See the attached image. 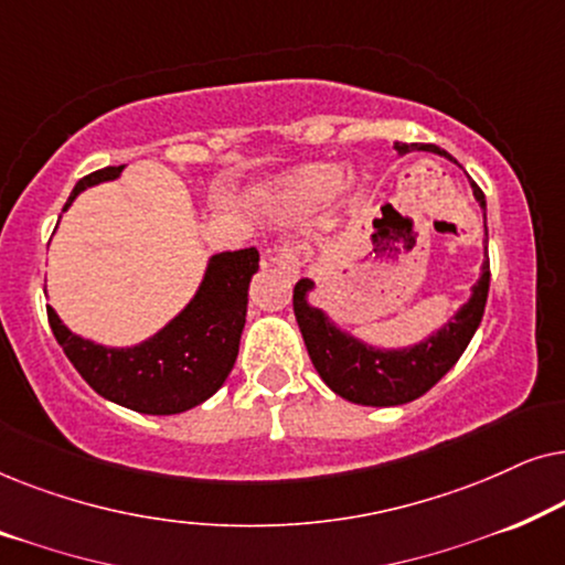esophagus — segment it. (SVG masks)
<instances>
[{"instance_id":"obj_1","label":"esophagus","mask_w":565,"mask_h":565,"mask_svg":"<svg viewBox=\"0 0 565 565\" xmlns=\"http://www.w3.org/2000/svg\"><path fill=\"white\" fill-rule=\"evenodd\" d=\"M267 259L277 265L285 273L290 275H298L300 273V254L292 244H280V246H273V249L267 252Z\"/></svg>"}]
</instances>
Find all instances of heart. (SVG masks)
I'll return each instance as SVG.
<instances>
[{
	"mask_svg": "<svg viewBox=\"0 0 565 565\" xmlns=\"http://www.w3.org/2000/svg\"><path fill=\"white\" fill-rule=\"evenodd\" d=\"M347 184V172L337 164H308L282 177L273 190V198L285 207L308 211L334 200Z\"/></svg>",
	"mask_w": 565,
	"mask_h": 565,
	"instance_id": "heart-1",
	"label": "heart"
}]
</instances>
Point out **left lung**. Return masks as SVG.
<instances>
[{
  "label": "left lung",
  "mask_w": 565,
  "mask_h": 565,
  "mask_svg": "<svg viewBox=\"0 0 565 565\" xmlns=\"http://www.w3.org/2000/svg\"><path fill=\"white\" fill-rule=\"evenodd\" d=\"M401 157L408 151H431L439 157L455 161L445 149L435 143H393ZM458 164V161H455ZM473 198L483 207L486 226V198L476 182ZM489 254L481 265V277L470 288V298L462 303L455 316L443 327L431 331L419 344L398 347V350H383L362 342L350 331L329 319L323 308L311 306V290L316 282L303 277L292 290V311H296L300 334H303L308 358H311L316 373L329 385L337 396L362 406H401L419 398L450 370L466 347L473 339L478 323L483 319L486 298H489Z\"/></svg>",
  "instance_id": "8db88e82"
}]
</instances>
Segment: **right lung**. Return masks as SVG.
<instances>
[{
    "instance_id": "right-lung-1",
    "label": "right lung",
    "mask_w": 565,
    "mask_h": 565,
    "mask_svg": "<svg viewBox=\"0 0 565 565\" xmlns=\"http://www.w3.org/2000/svg\"><path fill=\"white\" fill-rule=\"evenodd\" d=\"M122 167H105L76 182V195L99 182L118 180ZM259 252H221L207 259L203 282L190 303L157 334L134 347H105L74 334L49 306V323L84 381L99 396L130 412L169 416L200 406L226 383L246 323L252 275Z\"/></svg>"
}]
</instances>
